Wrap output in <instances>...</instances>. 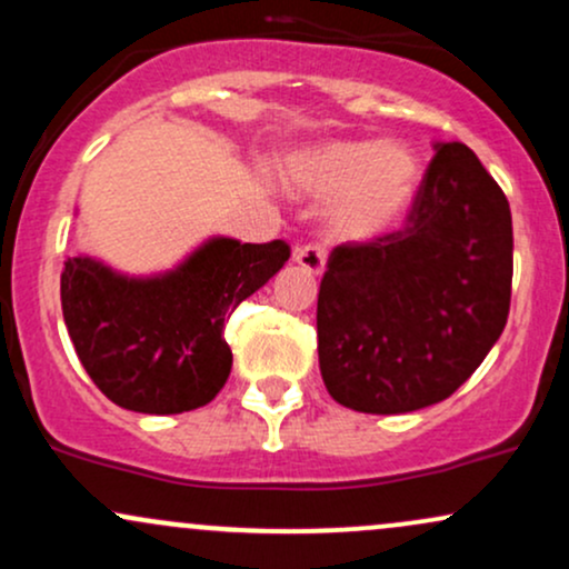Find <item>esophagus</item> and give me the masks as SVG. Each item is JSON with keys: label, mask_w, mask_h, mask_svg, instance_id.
<instances>
[{"label": "esophagus", "mask_w": 569, "mask_h": 569, "mask_svg": "<svg viewBox=\"0 0 569 569\" xmlns=\"http://www.w3.org/2000/svg\"><path fill=\"white\" fill-rule=\"evenodd\" d=\"M293 259H297V264L302 267V270L312 272V276H321L326 267V248L318 243H307L302 248H297Z\"/></svg>", "instance_id": "34e87169"}]
</instances>
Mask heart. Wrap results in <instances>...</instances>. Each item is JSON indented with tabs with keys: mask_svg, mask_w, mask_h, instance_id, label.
I'll use <instances>...</instances> for the list:
<instances>
[{
	"mask_svg": "<svg viewBox=\"0 0 569 569\" xmlns=\"http://www.w3.org/2000/svg\"><path fill=\"white\" fill-rule=\"evenodd\" d=\"M283 176L297 194L331 198L326 219L337 238L371 240L407 217L422 184V162L396 139L323 141L293 152Z\"/></svg>",
	"mask_w": 569,
	"mask_h": 569,
	"instance_id": "1",
	"label": "heart"
}]
</instances>
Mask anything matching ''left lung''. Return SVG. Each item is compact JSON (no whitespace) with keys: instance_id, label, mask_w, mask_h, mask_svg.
Masks as SVG:
<instances>
[{"instance_id":"8db88e82","label":"left lung","mask_w":569,"mask_h":569,"mask_svg":"<svg viewBox=\"0 0 569 569\" xmlns=\"http://www.w3.org/2000/svg\"><path fill=\"white\" fill-rule=\"evenodd\" d=\"M511 278L506 194L466 143H436L407 224L331 251L318 291L326 390L367 415L449 398L506 329Z\"/></svg>"}]
</instances>
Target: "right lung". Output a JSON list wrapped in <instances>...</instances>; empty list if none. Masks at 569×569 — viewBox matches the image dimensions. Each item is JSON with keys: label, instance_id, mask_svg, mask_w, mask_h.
<instances>
[{"label": "right lung", "instance_id": "1", "mask_svg": "<svg viewBox=\"0 0 569 569\" xmlns=\"http://www.w3.org/2000/svg\"><path fill=\"white\" fill-rule=\"evenodd\" d=\"M289 257L283 240L211 238L152 278L71 257L61 272L63 321L84 371L109 401L141 415H181L224 388L232 369L227 318Z\"/></svg>", "mask_w": 569, "mask_h": 569}]
</instances>
